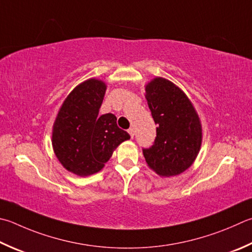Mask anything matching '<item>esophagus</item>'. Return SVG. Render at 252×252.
Listing matches in <instances>:
<instances>
[{"mask_svg":"<svg viewBox=\"0 0 252 252\" xmlns=\"http://www.w3.org/2000/svg\"><path fill=\"white\" fill-rule=\"evenodd\" d=\"M127 132H129V134H130L131 138H133L134 134H135V132H134V129H133V127H130V129L127 130Z\"/></svg>","mask_w":252,"mask_h":252,"instance_id":"1","label":"esophagus"}]
</instances>
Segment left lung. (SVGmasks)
<instances>
[{
  "instance_id": "obj_1",
  "label": "left lung",
  "mask_w": 252,
  "mask_h": 252,
  "mask_svg": "<svg viewBox=\"0 0 252 252\" xmlns=\"http://www.w3.org/2000/svg\"><path fill=\"white\" fill-rule=\"evenodd\" d=\"M145 91L158 127L153 145L142 149L144 158L158 175H178L193 164L200 149L198 116L186 94L171 81L155 78Z\"/></svg>"
}]
</instances>
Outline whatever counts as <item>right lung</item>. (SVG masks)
I'll return each mask as SVG.
<instances>
[{
	"instance_id": "right-lung-1",
	"label": "right lung",
	"mask_w": 252,
	"mask_h": 252,
	"mask_svg": "<svg viewBox=\"0 0 252 252\" xmlns=\"http://www.w3.org/2000/svg\"><path fill=\"white\" fill-rule=\"evenodd\" d=\"M106 85L97 79L82 82L71 91L58 112L53 148L59 162L79 176L99 172L113 150L130 134L117 125L112 113L99 116Z\"/></svg>"
}]
</instances>
